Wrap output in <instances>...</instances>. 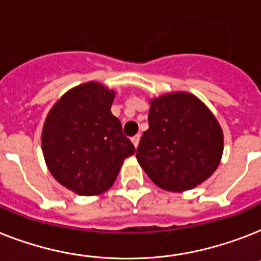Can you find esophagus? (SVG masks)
Masks as SVG:
<instances>
[{"mask_svg":"<svg viewBox=\"0 0 261 261\" xmlns=\"http://www.w3.org/2000/svg\"><path fill=\"white\" fill-rule=\"evenodd\" d=\"M139 139H141V135L139 134L131 138V142H133V145H134L135 147H138V145H139Z\"/></svg>","mask_w":261,"mask_h":261,"instance_id":"esophagus-1","label":"esophagus"}]
</instances>
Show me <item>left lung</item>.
Returning <instances> with one entry per match:
<instances>
[{
	"label": "left lung",
	"instance_id": "obj_1",
	"mask_svg": "<svg viewBox=\"0 0 261 261\" xmlns=\"http://www.w3.org/2000/svg\"><path fill=\"white\" fill-rule=\"evenodd\" d=\"M224 134L206 106L189 92H170L150 100L149 130L137 160L156 186L186 192L206 181L221 162Z\"/></svg>",
	"mask_w": 261,
	"mask_h": 261
}]
</instances>
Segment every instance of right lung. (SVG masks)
Here are the masks:
<instances>
[{
    "label": "right lung",
    "instance_id": "right-lung-1",
    "mask_svg": "<svg viewBox=\"0 0 261 261\" xmlns=\"http://www.w3.org/2000/svg\"><path fill=\"white\" fill-rule=\"evenodd\" d=\"M115 91L88 82L67 91L42 126L41 146L48 170L79 196H97L114 185L134 145L112 115Z\"/></svg>",
    "mask_w": 261,
    "mask_h": 261
}]
</instances>
